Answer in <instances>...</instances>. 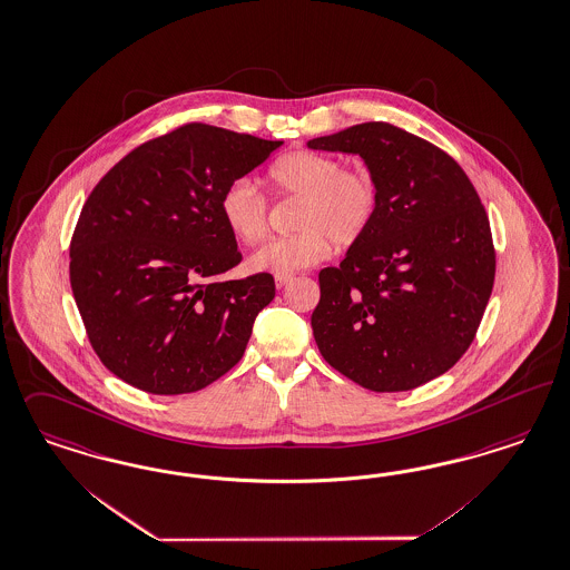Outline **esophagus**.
Listing matches in <instances>:
<instances>
[{
    "label": "esophagus",
    "mask_w": 570,
    "mask_h": 570,
    "mask_svg": "<svg viewBox=\"0 0 570 570\" xmlns=\"http://www.w3.org/2000/svg\"><path fill=\"white\" fill-rule=\"evenodd\" d=\"M294 281V276L292 275H276L275 276V283H276V289H283L287 283H292Z\"/></svg>",
    "instance_id": "34e87169"
}]
</instances>
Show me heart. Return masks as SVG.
<instances>
[{"label":"heart","mask_w":570,"mask_h":570,"mask_svg":"<svg viewBox=\"0 0 570 570\" xmlns=\"http://www.w3.org/2000/svg\"><path fill=\"white\" fill-rule=\"evenodd\" d=\"M276 198H295L289 236L264 243L249 257L255 273L294 275L321 264L332 245H355L379 212V188L363 169H348L334 156L295 149L268 169ZM219 213L234 238L254 245L268 228V200L249 179H234L219 196Z\"/></svg>","instance_id":"b5f03b06"}]
</instances>
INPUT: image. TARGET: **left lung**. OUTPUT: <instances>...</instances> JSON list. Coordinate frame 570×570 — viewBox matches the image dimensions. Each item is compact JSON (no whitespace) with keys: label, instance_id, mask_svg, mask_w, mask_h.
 Masks as SVG:
<instances>
[{"label":"left lung","instance_id":"8db88e82","mask_svg":"<svg viewBox=\"0 0 570 570\" xmlns=\"http://www.w3.org/2000/svg\"><path fill=\"white\" fill-rule=\"evenodd\" d=\"M358 154L379 212L337 268L318 273L311 316L323 358L376 393L442 376L471 346L492 294L497 254L484 205L459 163L389 122L316 137Z\"/></svg>","mask_w":570,"mask_h":570}]
</instances>
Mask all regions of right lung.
Returning <instances> with one entry per match:
<instances>
[{"label":"right lung","instance_id":"1","mask_svg":"<svg viewBox=\"0 0 570 570\" xmlns=\"http://www.w3.org/2000/svg\"><path fill=\"white\" fill-rule=\"evenodd\" d=\"M278 146L190 122L128 151L90 191L69 281L88 342L114 376L184 395L240 361L275 278H224L243 255L219 196Z\"/></svg>","mask_w":570,"mask_h":570}]
</instances>
